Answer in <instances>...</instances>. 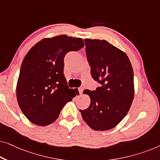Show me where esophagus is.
Returning <instances> with one entry per match:
<instances>
[{"label":"esophagus","instance_id":"obj_1","mask_svg":"<svg viewBox=\"0 0 160 160\" xmlns=\"http://www.w3.org/2000/svg\"><path fill=\"white\" fill-rule=\"evenodd\" d=\"M83 91H84V88H83L82 87H79V88H78V92H79L80 95H82V92H83Z\"/></svg>","mask_w":160,"mask_h":160}]
</instances>
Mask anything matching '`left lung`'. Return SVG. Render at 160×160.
<instances>
[{
	"label": "left lung",
	"instance_id": "8db88e82",
	"mask_svg": "<svg viewBox=\"0 0 160 160\" xmlns=\"http://www.w3.org/2000/svg\"><path fill=\"white\" fill-rule=\"evenodd\" d=\"M87 61L95 90L86 89L89 106L79 110L84 121L95 130H108L128 113L134 98V75L127 54L105 40L85 39Z\"/></svg>",
	"mask_w": 160,
	"mask_h": 160
}]
</instances>
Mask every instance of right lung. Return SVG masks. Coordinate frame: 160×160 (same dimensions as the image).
Masks as SVG:
<instances>
[{"label":"right lung","instance_id":"right-lung-1","mask_svg":"<svg viewBox=\"0 0 160 160\" xmlns=\"http://www.w3.org/2000/svg\"><path fill=\"white\" fill-rule=\"evenodd\" d=\"M84 46L82 38L61 35L40 41L26 54L19 71L17 98L24 115L33 124H52L76 96L63 74L64 58L68 52Z\"/></svg>","mask_w":160,"mask_h":160}]
</instances>
